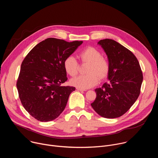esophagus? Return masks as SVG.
Segmentation results:
<instances>
[{
    "mask_svg": "<svg viewBox=\"0 0 158 158\" xmlns=\"http://www.w3.org/2000/svg\"><path fill=\"white\" fill-rule=\"evenodd\" d=\"M76 89L77 90V91H85V89H80V88H76Z\"/></svg>",
    "mask_w": 158,
    "mask_h": 158,
    "instance_id": "34e87169",
    "label": "esophagus"
}]
</instances>
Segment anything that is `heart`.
Returning <instances> with one entry per match:
<instances>
[{
  "instance_id": "1",
  "label": "heart",
  "mask_w": 158,
  "mask_h": 158,
  "mask_svg": "<svg viewBox=\"0 0 158 158\" xmlns=\"http://www.w3.org/2000/svg\"><path fill=\"white\" fill-rule=\"evenodd\" d=\"M82 63L89 64L86 75H80L71 80V84L80 89H86L98 84L99 79H106L110 71L107 60L102 57V53L97 49L89 46L82 50L78 56ZM65 73L70 76H75L79 71V64L73 56L66 57L63 64Z\"/></svg>"
}]
</instances>
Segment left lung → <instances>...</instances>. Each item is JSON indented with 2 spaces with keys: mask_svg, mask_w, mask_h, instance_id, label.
<instances>
[{
  "mask_svg": "<svg viewBox=\"0 0 158 158\" xmlns=\"http://www.w3.org/2000/svg\"><path fill=\"white\" fill-rule=\"evenodd\" d=\"M98 44L108 58L109 81L95 89L96 98L91 105L99 116L116 118L125 114L138 98L143 73L136 56L119 43L106 39Z\"/></svg>",
  "mask_w": 158,
  "mask_h": 158,
  "instance_id": "obj_1",
  "label": "left lung"
}]
</instances>
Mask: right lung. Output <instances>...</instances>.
Wrapping results in <instances>:
<instances>
[{"mask_svg":"<svg viewBox=\"0 0 158 158\" xmlns=\"http://www.w3.org/2000/svg\"><path fill=\"white\" fill-rule=\"evenodd\" d=\"M48 38L38 44L22 61L17 82L22 106L41 122L56 119L64 110L72 86H62L67 80L64 61L82 44Z\"/></svg>","mask_w":158,"mask_h":158,"instance_id":"add662e5","label":"right lung"}]
</instances>
